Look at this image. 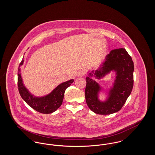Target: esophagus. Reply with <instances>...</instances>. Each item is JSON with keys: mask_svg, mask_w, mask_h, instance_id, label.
<instances>
[{"mask_svg": "<svg viewBox=\"0 0 155 155\" xmlns=\"http://www.w3.org/2000/svg\"><path fill=\"white\" fill-rule=\"evenodd\" d=\"M85 73H85V71L82 70L79 71L77 73V75H78V77H83V76L85 74Z\"/></svg>", "mask_w": 155, "mask_h": 155, "instance_id": "esophagus-1", "label": "esophagus"}]
</instances>
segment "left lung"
<instances>
[{
    "instance_id": "obj_1",
    "label": "left lung",
    "mask_w": 155,
    "mask_h": 155,
    "mask_svg": "<svg viewBox=\"0 0 155 155\" xmlns=\"http://www.w3.org/2000/svg\"><path fill=\"white\" fill-rule=\"evenodd\" d=\"M134 63L131 57L124 48L111 51L105 61L97 70H93L87 77L85 90L86 102L89 108L98 114H110L121 110L131 93L134 85ZM111 70L117 72L114 88L110 91V97L105 102L98 99L101 88L91 78L100 79Z\"/></svg>"
}]
</instances>
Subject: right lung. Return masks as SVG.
<instances>
[{
  "instance_id": "right-lung-1",
  "label": "right lung",
  "mask_w": 155,
  "mask_h": 155,
  "mask_svg": "<svg viewBox=\"0 0 155 155\" xmlns=\"http://www.w3.org/2000/svg\"><path fill=\"white\" fill-rule=\"evenodd\" d=\"M22 60L18 68V88L22 99L35 110L43 114H50L56 110L61 105L64 96L65 91L74 82L70 80L61 83L54 89L51 94L46 96L37 97H34L24 87L20 74V67L23 64Z\"/></svg>"
}]
</instances>
